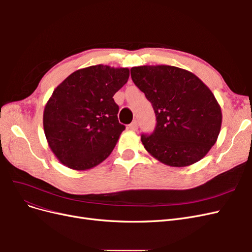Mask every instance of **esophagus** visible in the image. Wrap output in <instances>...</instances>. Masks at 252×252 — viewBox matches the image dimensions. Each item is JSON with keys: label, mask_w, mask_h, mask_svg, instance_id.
Segmentation results:
<instances>
[{"label": "esophagus", "mask_w": 252, "mask_h": 252, "mask_svg": "<svg viewBox=\"0 0 252 252\" xmlns=\"http://www.w3.org/2000/svg\"><path fill=\"white\" fill-rule=\"evenodd\" d=\"M128 128L130 129V130H136V129L139 128V123H138V121L136 120H134L132 123L128 126Z\"/></svg>", "instance_id": "1"}]
</instances>
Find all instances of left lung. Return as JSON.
<instances>
[{
  "instance_id": "obj_1",
  "label": "left lung",
  "mask_w": 252,
  "mask_h": 252,
  "mask_svg": "<svg viewBox=\"0 0 252 252\" xmlns=\"http://www.w3.org/2000/svg\"><path fill=\"white\" fill-rule=\"evenodd\" d=\"M130 73L157 117L154 132L141 135L145 149L172 167L200 161L217 142L222 125L211 90L193 73L174 66L132 67Z\"/></svg>"
}]
</instances>
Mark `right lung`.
Masks as SVG:
<instances>
[{
  "label": "right lung",
  "instance_id": "obj_1",
  "mask_svg": "<svg viewBox=\"0 0 252 252\" xmlns=\"http://www.w3.org/2000/svg\"><path fill=\"white\" fill-rule=\"evenodd\" d=\"M128 78V68L95 65L74 71L55 89L45 106L43 125L61 163L86 170L111 154L125 129L113 95Z\"/></svg>",
  "mask_w": 252,
  "mask_h": 252
}]
</instances>
